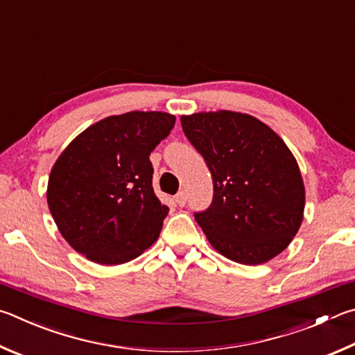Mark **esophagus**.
<instances>
[{"instance_id":"esophagus-1","label":"esophagus","mask_w":355,"mask_h":355,"mask_svg":"<svg viewBox=\"0 0 355 355\" xmlns=\"http://www.w3.org/2000/svg\"><path fill=\"white\" fill-rule=\"evenodd\" d=\"M186 200H188V197H186V192H178V194L175 196V203L178 206H184L186 205Z\"/></svg>"}]
</instances>
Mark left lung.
I'll return each instance as SVG.
<instances>
[{
	"label": "left lung",
	"mask_w": 355,
	"mask_h": 355,
	"mask_svg": "<svg viewBox=\"0 0 355 355\" xmlns=\"http://www.w3.org/2000/svg\"><path fill=\"white\" fill-rule=\"evenodd\" d=\"M182 127L214 184L211 205L194 212L212 247L245 266L284 251L301 227L306 198L284 141L253 116L227 110L182 116Z\"/></svg>",
	"instance_id": "1"
}]
</instances>
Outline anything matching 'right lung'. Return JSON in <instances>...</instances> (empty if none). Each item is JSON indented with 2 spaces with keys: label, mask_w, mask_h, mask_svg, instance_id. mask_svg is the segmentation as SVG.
<instances>
[{
  "label": "right lung",
  "mask_w": 355,
  "mask_h": 355,
  "mask_svg": "<svg viewBox=\"0 0 355 355\" xmlns=\"http://www.w3.org/2000/svg\"><path fill=\"white\" fill-rule=\"evenodd\" d=\"M175 116L130 112L96 122L51 171L48 206L77 253L102 266L138 257L158 239L169 208L152 188L150 153Z\"/></svg>",
  "instance_id": "1"
}]
</instances>
